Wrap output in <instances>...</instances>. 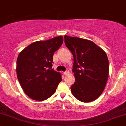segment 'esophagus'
I'll return each instance as SVG.
<instances>
[{"label": "esophagus", "instance_id": "1", "mask_svg": "<svg viewBox=\"0 0 126 126\" xmlns=\"http://www.w3.org/2000/svg\"><path fill=\"white\" fill-rule=\"evenodd\" d=\"M69 70H66L64 72V74L65 75H67L69 74Z\"/></svg>", "mask_w": 126, "mask_h": 126}]
</instances>
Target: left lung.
<instances>
[{
  "label": "left lung",
  "mask_w": 126,
  "mask_h": 126,
  "mask_svg": "<svg viewBox=\"0 0 126 126\" xmlns=\"http://www.w3.org/2000/svg\"><path fill=\"white\" fill-rule=\"evenodd\" d=\"M66 47L73 55L75 77L73 95L83 103L93 101L103 92L108 80L109 64L106 53L91 41L64 36Z\"/></svg>",
  "instance_id": "obj_1"
}]
</instances>
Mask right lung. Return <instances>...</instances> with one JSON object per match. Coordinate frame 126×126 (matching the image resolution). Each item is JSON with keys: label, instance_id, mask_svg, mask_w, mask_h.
Instances as JSON below:
<instances>
[{"label": "right lung", "instance_id": "right-lung-1", "mask_svg": "<svg viewBox=\"0 0 126 126\" xmlns=\"http://www.w3.org/2000/svg\"><path fill=\"white\" fill-rule=\"evenodd\" d=\"M62 43V36L35 41L20 53L16 62L17 77L30 98L41 101L55 92L62 78L60 73L52 69L53 56Z\"/></svg>", "mask_w": 126, "mask_h": 126}]
</instances>
